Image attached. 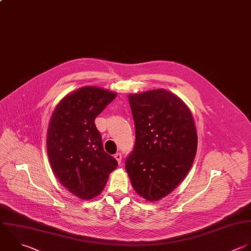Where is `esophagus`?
Masks as SVG:
<instances>
[{"label":"esophagus","instance_id":"esophagus-1","mask_svg":"<svg viewBox=\"0 0 251 251\" xmlns=\"http://www.w3.org/2000/svg\"><path fill=\"white\" fill-rule=\"evenodd\" d=\"M115 159L118 161L119 164L122 163V154L121 153H116L115 154Z\"/></svg>","mask_w":251,"mask_h":251}]
</instances>
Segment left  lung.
I'll list each match as a JSON object with an SVG mask.
<instances>
[{
    "instance_id": "obj_1",
    "label": "left lung",
    "mask_w": 251,
    "mask_h": 251,
    "mask_svg": "<svg viewBox=\"0 0 251 251\" xmlns=\"http://www.w3.org/2000/svg\"><path fill=\"white\" fill-rule=\"evenodd\" d=\"M135 144L126 160L134 190L147 201L171 193L190 170L197 150L192 114L165 89L128 95Z\"/></svg>"
}]
</instances>
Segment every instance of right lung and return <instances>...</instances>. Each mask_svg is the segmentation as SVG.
I'll return each instance as SVG.
<instances>
[{"instance_id": "right-lung-1", "label": "right lung", "mask_w": 251, "mask_h": 251, "mask_svg": "<svg viewBox=\"0 0 251 251\" xmlns=\"http://www.w3.org/2000/svg\"><path fill=\"white\" fill-rule=\"evenodd\" d=\"M117 93L84 86L63 98L47 132V152L59 181L81 199H92L105 187L118 162L105 152L95 118Z\"/></svg>"}]
</instances>
